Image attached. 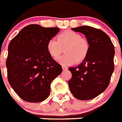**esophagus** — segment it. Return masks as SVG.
<instances>
[{
	"instance_id": "esophagus-1",
	"label": "esophagus",
	"mask_w": 122,
	"mask_h": 122,
	"mask_svg": "<svg viewBox=\"0 0 122 122\" xmlns=\"http://www.w3.org/2000/svg\"><path fill=\"white\" fill-rule=\"evenodd\" d=\"M62 69H63L64 71H66V70H67V69H68V68H67L66 66H62Z\"/></svg>"
}]
</instances>
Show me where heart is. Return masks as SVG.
Returning a JSON list of instances; mask_svg holds the SVG:
<instances>
[{
    "label": "heart",
    "instance_id": "1",
    "mask_svg": "<svg viewBox=\"0 0 122 122\" xmlns=\"http://www.w3.org/2000/svg\"><path fill=\"white\" fill-rule=\"evenodd\" d=\"M46 48L54 58H57L65 48L66 54L58 58L57 61L64 66H68L75 62L81 63L85 60L89 51V43L80 34L66 30L58 35L57 40L54 38L49 40Z\"/></svg>",
    "mask_w": 122,
    "mask_h": 122
}]
</instances>
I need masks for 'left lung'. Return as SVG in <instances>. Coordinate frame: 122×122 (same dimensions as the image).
Wrapping results in <instances>:
<instances>
[{
  "mask_svg": "<svg viewBox=\"0 0 122 122\" xmlns=\"http://www.w3.org/2000/svg\"><path fill=\"white\" fill-rule=\"evenodd\" d=\"M72 30L85 35L89 51L77 67L69 68L72 73L69 89L78 100H92L108 86L114 71V45L110 37L99 29L83 26Z\"/></svg>",
  "mask_w": 122,
  "mask_h": 122,
  "instance_id": "1",
  "label": "left lung"
}]
</instances>
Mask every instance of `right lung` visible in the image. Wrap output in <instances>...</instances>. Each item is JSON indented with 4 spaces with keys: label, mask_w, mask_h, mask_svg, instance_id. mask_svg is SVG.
Masks as SVG:
<instances>
[{
    "label": "right lung",
    "mask_w": 122,
    "mask_h": 122,
    "mask_svg": "<svg viewBox=\"0 0 122 122\" xmlns=\"http://www.w3.org/2000/svg\"><path fill=\"white\" fill-rule=\"evenodd\" d=\"M58 28H43L38 24L24 27L8 46L6 61L10 86L23 100L38 103L49 96L50 84L62 71L46 48Z\"/></svg>",
    "instance_id": "obj_1"
}]
</instances>
